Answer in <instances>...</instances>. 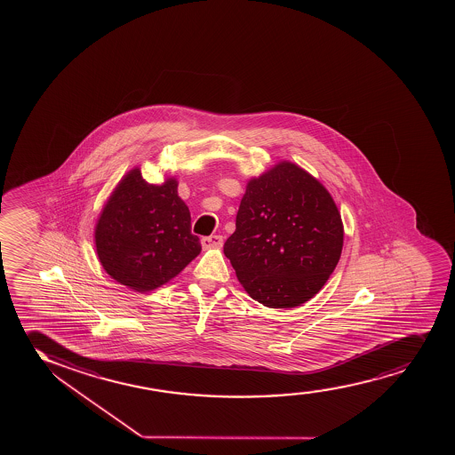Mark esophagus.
<instances>
[{
  "label": "esophagus",
  "instance_id": "34e87169",
  "mask_svg": "<svg viewBox=\"0 0 455 455\" xmlns=\"http://www.w3.org/2000/svg\"><path fill=\"white\" fill-rule=\"evenodd\" d=\"M202 246H204V249H214V247H221L223 246V236H204V238H202Z\"/></svg>",
  "mask_w": 455,
  "mask_h": 455
}]
</instances>
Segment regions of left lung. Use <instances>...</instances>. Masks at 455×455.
Instances as JSON below:
<instances>
[{
	"label": "left lung",
	"mask_w": 455,
	"mask_h": 455,
	"mask_svg": "<svg viewBox=\"0 0 455 455\" xmlns=\"http://www.w3.org/2000/svg\"><path fill=\"white\" fill-rule=\"evenodd\" d=\"M225 255L256 302L294 308L322 290L339 264L343 223L323 185L296 164L249 180Z\"/></svg>",
	"instance_id": "left-lung-1"
}]
</instances>
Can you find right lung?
I'll use <instances>...</instances> for the list:
<instances>
[{
	"instance_id": "add662e5",
	"label": "right lung",
	"mask_w": 455,
	"mask_h": 455,
	"mask_svg": "<svg viewBox=\"0 0 455 455\" xmlns=\"http://www.w3.org/2000/svg\"><path fill=\"white\" fill-rule=\"evenodd\" d=\"M100 262L116 283L152 291L178 276L202 251L178 180L153 185L133 168L110 194L95 226Z\"/></svg>"
}]
</instances>
